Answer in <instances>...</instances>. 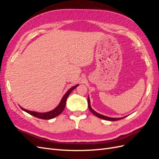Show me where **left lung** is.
Returning <instances> with one entry per match:
<instances>
[{
	"mask_svg": "<svg viewBox=\"0 0 159 159\" xmlns=\"http://www.w3.org/2000/svg\"><path fill=\"white\" fill-rule=\"evenodd\" d=\"M88 107L90 110V111L94 115H95V116H97L99 118H101V119H105V120H107V121H118V120H120L121 119H123L124 117H121V118H111V117H106V116H104V115H102L101 114H99L97 112H95V111L91 107V105H90V101H89V98L88 97Z\"/></svg>",
	"mask_w": 159,
	"mask_h": 159,
	"instance_id": "obj_1",
	"label": "left lung"
}]
</instances>
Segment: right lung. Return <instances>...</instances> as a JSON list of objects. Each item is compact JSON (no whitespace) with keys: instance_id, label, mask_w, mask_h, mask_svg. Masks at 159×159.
Listing matches in <instances>:
<instances>
[{"instance_id":"obj_1","label":"right lung","mask_w":159,"mask_h":159,"mask_svg":"<svg viewBox=\"0 0 159 159\" xmlns=\"http://www.w3.org/2000/svg\"><path fill=\"white\" fill-rule=\"evenodd\" d=\"M78 85H79L78 84V85L74 86V87H72L68 91H67V93L64 95V97L62 98L60 104L58 105V106H57L56 108H55L54 110L51 111L46 112V113H37V112H34V111H30L26 110V109H24L21 107H20V108L23 111H25L27 112L28 113H29V114L33 115V116H34L37 118L42 119H45V120L53 119V118L56 117V116H57V115H60L62 113V111H63L65 107H66V100H67V98H68V95L70 94L71 91H73L74 89H75L77 87H78Z\"/></svg>"}]
</instances>
